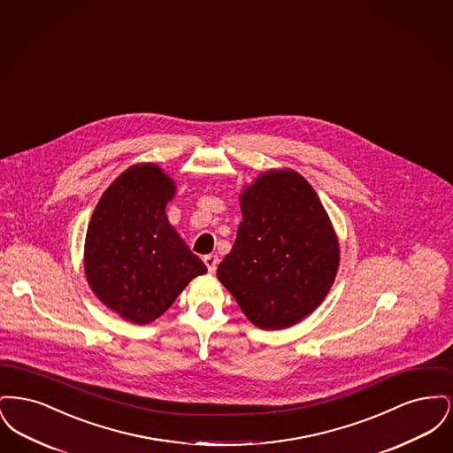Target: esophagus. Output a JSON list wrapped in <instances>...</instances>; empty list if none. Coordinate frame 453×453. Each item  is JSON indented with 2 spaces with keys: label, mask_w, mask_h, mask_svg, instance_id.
Wrapping results in <instances>:
<instances>
[{
  "label": "esophagus",
  "mask_w": 453,
  "mask_h": 453,
  "mask_svg": "<svg viewBox=\"0 0 453 453\" xmlns=\"http://www.w3.org/2000/svg\"><path fill=\"white\" fill-rule=\"evenodd\" d=\"M203 263H205L209 273H214L217 270V265H219V257L217 255H207V257H203Z\"/></svg>",
  "instance_id": "obj_1"
}]
</instances>
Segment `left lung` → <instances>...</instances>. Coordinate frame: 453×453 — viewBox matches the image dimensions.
<instances>
[{
    "instance_id": "8db88e82",
    "label": "left lung",
    "mask_w": 453,
    "mask_h": 453,
    "mask_svg": "<svg viewBox=\"0 0 453 453\" xmlns=\"http://www.w3.org/2000/svg\"><path fill=\"white\" fill-rule=\"evenodd\" d=\"M242 220L217 268L244 316L285 329L312 314L340 268V241L319 196L301 173H261L239 194Z\"/></svg>"
}]
</instances>
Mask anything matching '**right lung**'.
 Returning a JSON list of instances; mask_svg holds the SVG:
<instances>
[{
  "label": "right lung",
  "mask_w": 453,
  "mask_h": 453,
  "mask_svg": "<svg viewBox=\"0 0 453 453\" xmlns=\"http://www.w3.org/2000/svg\"><path fill=\"white\" fill-rule=\"evenodd\" d=\"M174 194L176 183L163 168L137 163L110 183L89 219L88 285L129 323L156 321L195 277L207 273L168 220Z\"/></svg>",
  "instance_id": "add662e5"
}]
</instances>
